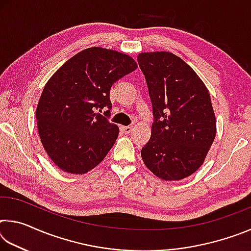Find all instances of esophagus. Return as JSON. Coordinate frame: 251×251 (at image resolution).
Wrapping results in <instances>:
<instances>
[{"instance_id":"1","label":"esophagus","mask_w":251,"mask_h":251,"mask_svg":"<svg viewBox=\"0 0 251 251\" xmlns=\"http://www.w3.org/2000/svg\"><path fill=\"white\" fill-rule=\"evenodd\" d=\"M121 130L124 134H129L131 130H133V127L131 126H121Z\"/></svg>"}]
</instances>
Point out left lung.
I'll use <instances>...</instances> for the list:
<instances>
[{"label": "left lung", "mask_w": 251, "mask_h": 251, "mask_svg": "<svg viewBox=\"0 0 251 251\" xmlns=\"http://www.w3.org/2000/svg\"><path fill=\"white\" fill-rule=\"evenodd\" d=\"M154 123L142 158L166 181L180 180L201 166L216 136V117L206 85L192 67L169 52L141 53Z\"/></svg>", "instance_id": "1"}]
</instances>
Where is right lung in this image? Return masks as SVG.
<instances>
[{
    "instance_id": "1",
    "label": "right lung",
    "mask_w": 251,
    "mask_h": 251,
    "mask_svg": "<svg viewBox=\"0 0 251 251\" xmlns=\"http://www.w3.org/2000/svg\"><path fill=\"white\" fill-rule=\"evenodd\" d=\"M137 69L129 55L90 48L74 55L52 75L36 107L37 129L46 154L66 173L92 171L115 144L120 128L109 115V91L123 76Z\"/></svg>"
}]
</instances>
